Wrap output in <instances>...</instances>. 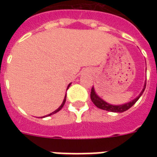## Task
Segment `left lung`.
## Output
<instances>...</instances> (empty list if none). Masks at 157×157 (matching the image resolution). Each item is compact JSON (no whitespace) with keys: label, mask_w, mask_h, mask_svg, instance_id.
<instances>
[{"label":"left lung","mask_w":157,"mask_h":157,"mask_svg":"<svg viewBox=\"0 0 157 157\" xmlns=\"http://www.w3.org/2000/svg\"><path fill=\"white\" fill-rule=\"evenodd\" d=\"M147 69V68H146ZM146 88V82L144 83V86L143 90L141 91V93L139 94V95L135 98L134 99H133L132 101L129 102V103H124V104H121V105H113V104H110V103L105 102L103 99L99 97V96L96 94L95 90H94V86L91 89V93H90V98L92 102L94 103V104L95 105L96 107L100 108V109L106 110L107 112H123L127 111L128 109H129L130 107L136 103L137 101L139 100V98L141 97V95L144 93V90Z\"/></svg>","instance_id":"1"}]
</instances>
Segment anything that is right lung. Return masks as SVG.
I'll use <instances>...</instances> for the list:
<instances>
[{
  "mask_svg": "<svg viewBox=\"0 0 157 157\" xmlns=\"http://www.w3.org/2000/svg\"><path fill=\"white\" fill-rule=\"evenodd\" d=\"M71 86V83L69 84L68 86H67V89L69 88V86ZM66 98H67V94H65V97H64V99H63V103H62V104L60 105V107H59V108H58V109L55 110V111H54V112H51V113H50V114L47 115V116H45V117H50V116H51V115H53V114H54V113H56V112H59V111H60V110H61L62 108H63V106H64V104H65V102H66Z\"/></svg>",
  "mask_w": 157,
  "mask_h": 157,
  "instance_id": "right-lung-1",
  "label": "right lung"
}]
</instances>
